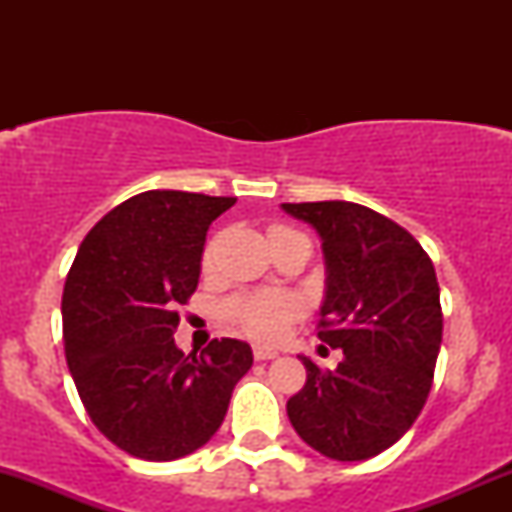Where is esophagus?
Masks as SVG:
<instances>
[{
    "mask_svg": "<svg viewBox=\"0 0 512 512\" xmlns=\"http://www.w3.org/2000/svg\"><path fill=\"white\" fill-rule=\"evenodd\" d=\"M275 356H277L275 349H270V347H255V359H257V361L275 359Z\"/></svg>",
    "mask_w": 512,
    "mask_h": 512,
    "instance_id": "esophagus-1",
    "label": "esophagus"
}]
</instances>
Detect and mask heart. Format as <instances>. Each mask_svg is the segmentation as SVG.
<instances>
[{
    "mask_svg": "<svg viewBox=\"0 0 512 512\" xmlns=\"http://www.w3.org/2000/svg\"><path fill=\"white\" fill-rule=\"evenodd\" d=\"M285 230V227H275ZM213 250L205 252V262H210ZM227 317L237 324L245 334L260 342H272L292 324V319L299 314V302L289 294L280 292H260L235 297L225 307Z\"/></svg>",
    "mask_w": 512,
    "mask_h": 512,
    "instance_id": "obj_1",
    "label": "heart"
}]
</instances>
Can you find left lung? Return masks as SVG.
<instances>
[{
    "instance_id": "left-lung-1",
    "label": "left lung",
    "mask_w": 512,
    "mask_h": 512,
    "mask_svg": "<svg viewBox=\"0 0 512 512\" xmlns=\"http://www.w3.org/2000/svg\"><path fill=\"white\" fill-rule=\"evenodd\" d=\"M322 237L327 292L317 337L344 359L322 371L299 356L307 384L287 416L307 446L366 461L394 446L421 414L443 337L441 289L411 232L347 200L282 203Z\"/></svg>"
}]
</instances>
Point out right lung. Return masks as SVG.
Instances as JSON below:
<instances>
[{"mask_svg": "<svg viewBox=\"0 0 512 512\" xmlns=\"http://www.w3.org/2000/svg\"><path fill=\"white\" fill-rule=\"evenodd\" d=\"M237 198L146 190L84 237L61 297L66 364L86 414L121 451L175 461L215 436L250 344L175 347L178 307L200 280L208 227Z\"/></svg>", "mask_w": 512, "mask_h": 512, "instance_id": "obj_1", "label": "right lung"}]
</instances>
